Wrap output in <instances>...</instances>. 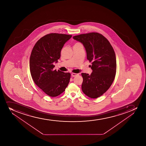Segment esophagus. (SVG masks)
<instances>
[{
	"label": "esophagus",
	"mask_w": 146,
	"mask_h": 146,
	"mask_svg": "<svg viewBox=\"0 0 146 146\" xmlns=\"http://www.w3.org/2000/svg\"><path fill=\"white\" fill-rule=\"evenodd\" d=\"M78 74H76V73H72V74H71V76H72V77H76V76H77L78 75Z\"/></svg>",
	"instance_id": "obj_1"
}]
</instances>
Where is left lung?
Returning <instances> with one entry per match:
<instances>
[{"mask_svg": "<svg viewBox=\"0 0 146 146\" xmlns=\"http://www.w3.org/2000/svg\"><path fill=\"white\" fill-rule=\"evenodd\" d=\"M73 38L83 44L87 59L92 62L91 75L81 73L82 91L90 98H97L108 90L114 81L117 68L115 51L108 40L98 33L80 34Z\"/></svg>", "mask_w": 146, "mask_h": 146, "instance_id": "8db88e82", "label": "left lung"}]
</instances>
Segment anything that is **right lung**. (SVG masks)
Segmentation results:
<instances>
[{"mask_svg":"<svg viewBox=\"0 0 146 146\" xmlns=\"http://www.w3.org/2000/svg\"><path fill=\"white\" fill-rule=\"evenodd\" d=\"M71 37L63 34L45 35L36 42L31 53L29 67L32 79L50 97L63 92L69 83L70 74L54 70L53 64L58 62L63 46Z\"/></svg>","mask_w":146,"mask_h":146,"instance_id":"right-lung-1","label":"right lung"}]
</instances>
